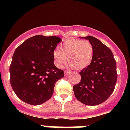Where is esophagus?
<instances>
[{
    "label": "esophagus",
    "mask_w": 130,
    "mask_h": 130,
    "mask_svg": "<svg viewBox=\"0 0 130 130\" xmlns=\"http://www.w3.org/2000/svg\"><path fill=\"white\" fill-rule=\"evenodd\" d=\"M70 73H72V72L70 71V70H65V71H64V74H65V76L69 74H70Z\"/></svg>",
    "instance_id": "esophagus-1"
}]
</instances>
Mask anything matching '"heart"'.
Segmentation results:
<instances>
[{
  "instance_id": "heart-1",
  "label": "heart",
  "mask_w": 130,
  "mask_h": 130,
  "mask_svg": "<svg viewBox=\"0 0 130 130\" xmlns=\"http://www.w3.org/2000/svg\"><path fill=\"white\" fill-rule=\"evenodd\" d=\"M53 55L55 63L58 67H61L68 58L70 67L75 70H82L91 62L94 48L87 40L70 39L65 41L59 49L55 50Z\"/></svg>"
}]
</instances>
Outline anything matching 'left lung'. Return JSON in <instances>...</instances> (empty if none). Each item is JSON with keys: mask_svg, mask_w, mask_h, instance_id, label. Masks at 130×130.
I'll use <instances>...</instances> for the list:
<instances>
[{"mask_svg": "<svg viewBox=\"0 0 130 130\" xmlns=\"http://www.w3.org/2000/svg\"><path fill=\"white\" fill-rule=\"evenodd\" d=\"M84 38L92 44L94 55L90 65L79 72L80 82L73 86V92L80 103L98 105L107 100L115 90L118 78L116 61L111 50L101 41L91 36Z\"/></svg>", "mask_w": 130, "mask_h": 130, "instance_id": "obj_1", "label": "left lung"}]
</instances>
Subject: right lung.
<instances>
[{"mask_svg":"<svg viewBox=\"0 0 130 130\" xmlns=\"http://www.w3.org/2000/svg\"><path fill=\"white\" fill-rule=\"evenodd\" d=\"M61 39L36 35L15 49L10 65V82L17 96L31 105L48 101L55 83L64 77L63 70L54 65L53 53Z\"/></svg>","mask_w":130,"mask_h":130,"instance_id":"right-lung-1","label":"right lung"}]
</instances>
